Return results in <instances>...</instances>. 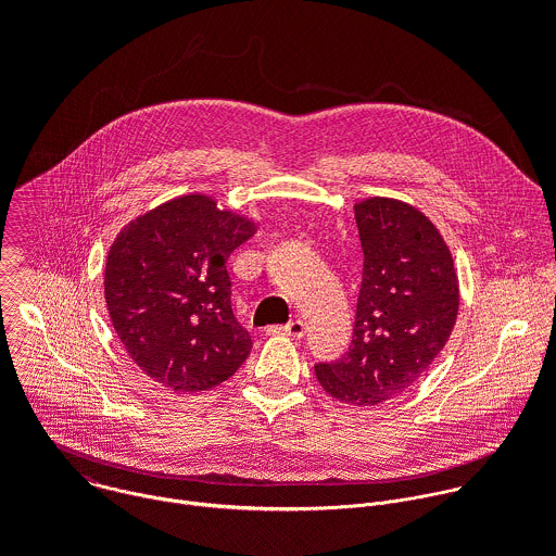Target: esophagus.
Segmentation results:
<instances>
[{
  "instance_id": "1",
  "label": "esophagus",
  "mask_w": 556,
  "mask_h": 556,
  "mask_svg": "<svg viewBox=\"0 0 556 556\" xmlns=\"http://www.w3.org/2000/svg\"><path fill=\"white\" fill-rule=\"evenodd\" d=\"M268 334H286V337H292V339H303L305 326H303L301 319H294V321H290L286 326H270Z\"/></svg>"
}]
</instances>
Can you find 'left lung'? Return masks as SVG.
Here are the masks:
<instances>
[{
    "instance_id": "left-lung-1",
    "label": "left lung",
    "mask_w": 556,
    "mask_h": 556,
    "mask_svg": "<svg viewBox=\"0 0 556 556\" xmlns=\"http://www.w3.org/2000/svg\"><path fill=\"white\" fill-rule=\"evenodd\" d=\"M354 215L365 260L352 345L314 374L332 399L374 407L405 393L444 350L459 286L451 251L422 211L367 198Z\"/></svg>"
}]
</instances>
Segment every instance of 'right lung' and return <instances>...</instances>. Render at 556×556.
I'll return each mask as SVG.
<instances>
[{"instance_id":"1","label":"right lung","mask_w":556,"mask_h":556,"mask_svg":"<svg viewBox=\"0 0 556 556\" xmlns=\"http://www.w3.org/2000/svg\"><path fill=\"white\" fill-rule=\"evenodd\" d=\"M257 224L202 193L131 219L110 247L105 303L129 358L174 391L228 380L253 341L230 307L226 260Z\"/></svg>"}]
</instances>
